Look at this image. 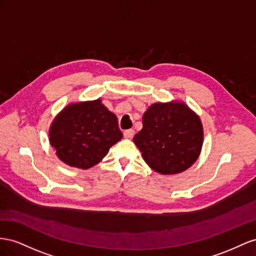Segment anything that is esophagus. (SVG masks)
<instances>
[{
	"mask_svg": "<svg viewBox=\"0 0 256 256\" xmlns=\"http://www.w3.org/2000/svg\"><path fill=\"white\" fill-rule=\"evenodd\" d=\"M134 134H135V130H132V128L126 130H124V132H123V135L126 138H132L134 136Z\"/></svg>",
	"mask_w": 256,
	"mask_h": 256,
	"instance_id": "34e87169",
	"label": "esophagus"
}]
</instances>
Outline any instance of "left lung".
Wrapping results in <instances>:
<instances>
[{"instance_id":"left-lung-1","label":"left lung","mask_w":256,"mask_h":256,"mask_svg":"<svg viewBox=\"0 0 256 256\" xmlns=\"http://www.w3.org/2000/svg\"><path fill=\"white\" fill-rule=\"evenodd\" d=\"M133 140L153 170L179 174L190 168L200 154L202 124L184 102L154 103L144 114L142 128Z\"/></svg>"}]
</instances>
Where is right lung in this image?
Instances as JSON below:
<instances>
[{
    "label": "right lung",
    "instance_id": "add662e5",
    "mask_svg": "<svg viewBox=\"0 0 256 256\" xmlns=\"http://www.w3.org/2000/svg\"><path fill=\"white\" fill-rule=\"evenodd\" d=\"M122 136L118 118L100 98L68 104L49 128V142L56 156L80 170L98 164Z\"/></svg>",
    "mask_w": 256,
    "mask_h": 256
}]
</instances>
